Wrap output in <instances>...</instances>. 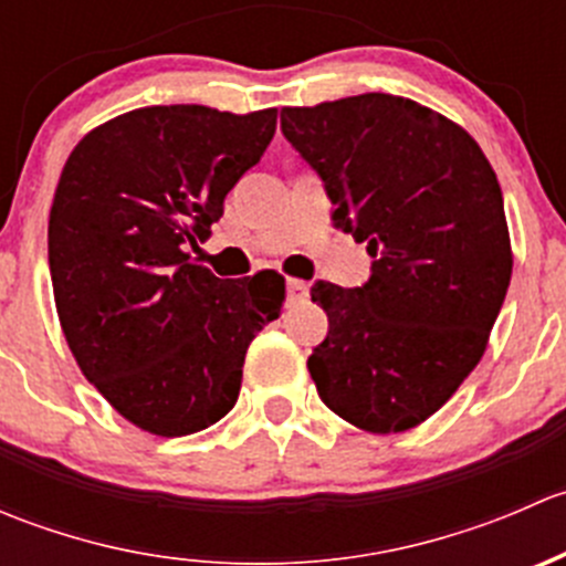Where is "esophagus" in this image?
I'll list each match as a JSON object with an SVG mask.
<instances>
[{
  "label": "esophagus",
  "mask_w": 566,
  "mask_h": 566,
  "mask_svg": "<svg viewBox=\"0 0 566 566\" xmlns=\"http://www.w3.org/2000/svg\"><path fill=\"white\" fill-rule=\"evenodd\" d=\"M306 293H310V284H306L304 279H287V298L290 301L306 298Z\"/></svg>",
  "instance_id": "esophagus-1"
}]
</instances>
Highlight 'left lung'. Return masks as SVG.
<instances>
[{"mask_svg": "<svg viewBox=\"0 0 566 566\" xmlns=\"http://www.w3.org/2000/svg\"><path fill=\"white\" fill-rule=\"evenodd\" d=\"M336 230L367 243L361 287L315 282L328 334L312 350L319 399L367 432L430 419L488 347L512 279L504 197L482 147L443 114L367 93L282 108Z\"/></svg>", "mask_w": 566, "mask_h": 566, "instance_id": "left-lung-1", "label": "left lung"}]
</instances>
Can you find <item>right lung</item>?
<instances>
[{
  "mask_svg": "<svg viewBox=\"0 0 566 566\" xmlns=\"http://www.w3.org/2000/svg\"><path fill=\"white\" fill-rule=\"evenodd\" d=\"M273 130L276 108H136L90 130L56 182L49 268L67 347L153 436H191L230 413L251 339L282 310L276 271L230 282L188 254Z\"/></svg>",
  "mask_w": 566,
  "mask_h": 566,
  "instance_id": "1",
  "label": "right lung"
}]
</instances>
